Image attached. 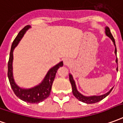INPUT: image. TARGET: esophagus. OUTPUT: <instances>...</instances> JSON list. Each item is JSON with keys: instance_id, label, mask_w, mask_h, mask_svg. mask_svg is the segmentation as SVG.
I'll list each match as a JSON object with an SVG mask.
<instances>
[{"instance_id": "obj_1", "label": "esophagus", "mask_w": 123, "mask_h": 123, "mask_svg": "<svg viewBox=\"0 0 123 123\" xmlns=\"http://www.w3.org/2000/svg\"><path fill=\"white\" fill-rule=\"evenodd\" d=\"M70 63V60L68 59H64V65H68Z\"/></svg>"}]
</instances>
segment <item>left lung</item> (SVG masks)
Here are the masks:
<instances>
[{"mask_svg": "<svg viewBox=\"0 0 123 123\" xmlns=\"http://www.w3.org/2000/svg\"><path fill=\"white\" fill-rule=\"evenodd\" d=\"M105 34L106 35L109 37L111 41H112V43L114 44L115 47V55L117 56V48H116V44H115V41L114 39V38L112 37V34L111 32V31H110L109 28L108 26H106L105 27ZM116 62L117 64H118V60H117V57L116 59ZM117 71H118V67H117ZM69 80H70V84L72 85V88H73V94L75 97L78 99L80 101H81L82 103H85L86 104H92V103H98L101 100H103V98L107 97L109 94H110V92H111V91L112 90V88H111L110 89L109 91H108L107 92H106L105 94H102V95H93V96H85L82 94H81L80 92H79V91L77 90V88H76V84H75V81L73 79V76L70 73H69Z\"/></svg>", "mask_w": 123, "mask_h": 123, "instance_id": "obj_1", "label": "left lung"}]
</instances>
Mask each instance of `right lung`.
Segmentation results:
<instances>
[{"label": "right lung", "instance_id": "1", "mask_svg": "<svg viewBox=\"0 0 123 123\" xmlns=\"http://www.w3.org/2000/svg\"><path fill=\"white\" fill-rule=\"evenodd\" d=\"M30 28H31L30 25H27L24 27L19 32L12 44L9 61L8 62V78L11 84V88L17 97L29 103H39L49 97L56 73L58 68L63 66V62L61 61L54 67L50 68L46 74L43 80L37 85L30 88H21L20 86L17 85V84L14 81L13 76V51L15 47L18 44L26 32Z\"/></svg>", "mask_w": 123, "mask_h": 123}]
</instances>
